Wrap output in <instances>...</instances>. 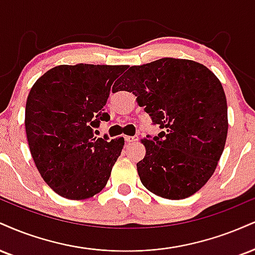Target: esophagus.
<instances>
[{"mask_svg":"<svg viewBox=\"0 0 255 255\" xmlns=\"http://www.w3.org/2000/svg\"><path fill=\"white\" fill-rule=\"evenodd\" d=\"M125 140H126V142H127V143H133V142H136V141L139 140V136H136V135H134V136L126 135Z\"/></svg>","mask_w":255,"mask_h":255,"instance_id":"34e87169","label":"esophagus"}]
</instances>
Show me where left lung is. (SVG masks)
<instances>
[{"mask_svg": "<svg viewBox=\"0 0 255 255\" xmlns=\"http://www.w3.org/2000/svg\"><path fill=\"white\" fill-rule=\"evenodd\" d=\"M119 88L135 95L162 129L141 140L146 155L136 167L142 185L167 199H184L203 188L215 172L228 133L219 78L197 61L161 58L129 67Z\"/></svg>", "mask_w": 255, "mask_h": 255, "instance_id": "8db88e82", "label": "left lung"}]
</instances>
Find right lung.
Segmentation results:
<instances>
[{
  "label": "right lung",
  "mask_w": 255,
  "mask_h": 255,
  "mask_svg": "<svg viewBox=\"0 0 255 255\" xmlns=\"http://www.w3.org/2000/svg\"><path fill=\"white\" fill-rule=\"evenodd\" d=\"M127 67L59 65L30 89L24 113L29 151L42 179L61 197L87 199L107 185L125 139L95 137L93 128L110 119L104 106Z\"/></svg>",
  "instance_id": "obj_1"
}]
</instances>
